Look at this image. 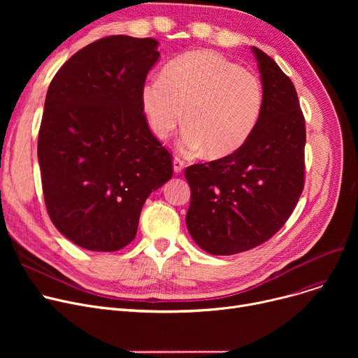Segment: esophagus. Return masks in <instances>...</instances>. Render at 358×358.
<instances>
[{"instance_id":"obj_1","label":"esophagus","mask_w":358,"mask_h":358,"mask_svg":"<svg viewBox=\"0 0 358 358\" xmlns=\"http://www.w3.org/2000/svg\"><path fill=\"white\" fill-rule=\"evenodd\" d=\"M173 166H174V173L176 174H181L182 169H184V161L181 158L176 157L174 161H173Z\"/></svg>"}]
</instances>
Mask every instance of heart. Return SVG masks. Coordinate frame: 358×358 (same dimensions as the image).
Returning <instances> with one entry per match:
<instances>
[{
    "label": "heart",
    "mask_w": 358,
    "mask_h": 358,
    "mask_svg": "<svg viewBox=\"0 0 358 358\" xmlns=\"http://www.w3.org/2000/svg\"><path fill=\"white\" fill-rule=\"evenodd\" d=\"M141 103L152 134L165 139L182 122L180 149L228 157L248 142L264 111V87L257 73L213 50L185 53L162 75L148 78Z\"/></svg>",
    "instance_id": "heart-1"
}]
</instances>
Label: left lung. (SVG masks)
Segmentation results:
<instances>
[{"mask_svg": "<svg viewBox=\"0 0 358 358\" xmlns=\"http://www.w3.org/2000/svg\"><path fill=\"white\" fill-rule=\"evenodd\" d=\"M266 103L259 123L236 152L185 168V223L197 245L232 255L268 241L290 217L305 184V117L287 75L252 46Z\"/></svg>", "mask_w": 358, "mask_h": 358, "instance_id": "obj_1", "label": "left lung"}]
</instances>
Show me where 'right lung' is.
<instances>
[{
	"instance_id": "1",
	"label": "right lung",
	"mask_w": 358,
	"mask_h": 358,
	"mask_svg": "<svg viewBox=\"0 0 358 358\" xmlns=\"http://www.w3.org/2000/svg\"><path fill=\"white\" fill-rule=\"evenodd\" d=\"M155 39L108 36L53 77L37 141L52 223L75 245L119 251L135 239L149 194L173 177L149 130L141 88L159 59Z\"/></svg>"
}]
</instances>
